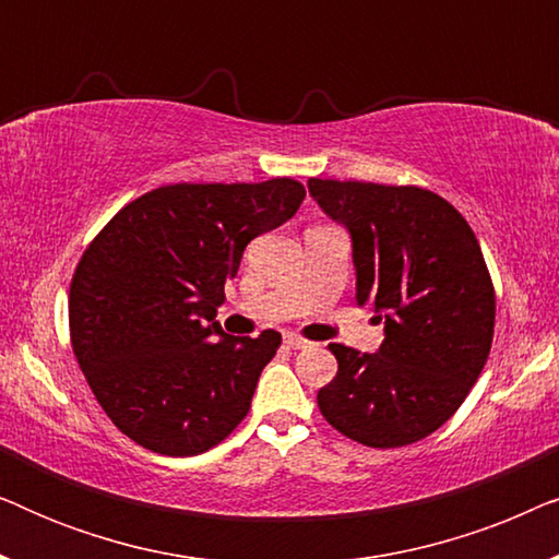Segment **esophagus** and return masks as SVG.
Returning <instances> with one entry per match:
<instances>
[{
  "label": "esophagus",
  "instance_id": "34e87169",
  "mask_svg": "<svg viewBox=\"0 0 559 559\" xmlns=\"http://www.w3.org/2000/svg\"><path fill=\"white\" fill-rule=\"evenodd\" d=\"M285 346L287 348H305V346H308V341L300 338L297 333H285Z\"/></svg>",
  "mask_w": 559,
  "mask_h": 559
}]
</instances>
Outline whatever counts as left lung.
Returning <instances> with one entry per match:
<instances>
[{"instance_id":"1","label":"left lung","mask_w":559,"mask_h":559,"mask_svg":"<svg viewBox=\"0 0 559 559\" xmlns=\"http://www.w3.org/2000/svg\"><path fill=\"white\" fill-rule=\"evenodd\" d=\"M354 241L356 300L384 312L377 354L331 343L338 373L318 407L346 438L402 448L445 425L491 354L496 293L476 234L432 190L310 178Z\"/></svg>"}]
</instances>
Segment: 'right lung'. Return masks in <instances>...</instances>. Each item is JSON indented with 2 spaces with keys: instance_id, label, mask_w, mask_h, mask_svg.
<instances>
[{
  "instance_id": "add662e5",
  "label": "right lung",
  "mask_w": 559,
  "mask_h": 559,
  "mask_svg": "<svg viewBox=\"0 0 559 559\" xmlns=\"http://www.w3.org/2000/svg\"><path fill=\"white\" fill-rule=\"evenodd\" d=\"M302 182H175L127 203L83 251L71 346L96 402L136 445L198 455L231 435L282 335H226L216 308L251 239L293 218Z\"/></svg>"
}]
</instances>
